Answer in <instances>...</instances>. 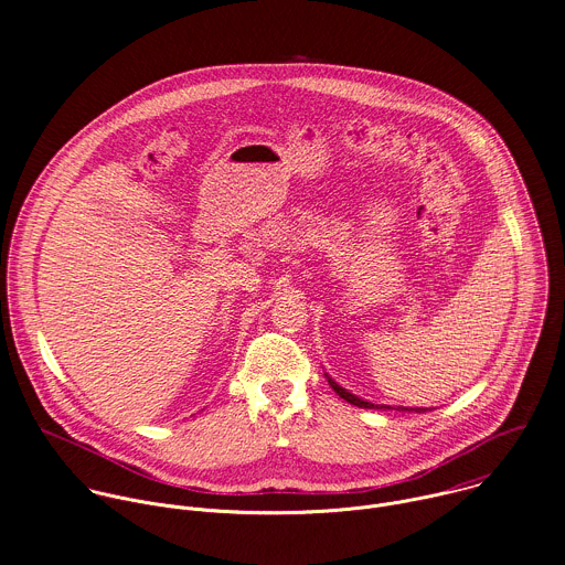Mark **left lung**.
<instances>
[{"mask_svg":"<svg viewBox=\"0 0 565 565\" xmlns=\"http://www.w3.org/2000/svg\"><path fill=\"white\" fill-rule=\"evenodd\" d=\"M327 375V380H329V384L333 386V391L340 395V397H344L347 402H351V405H355V407H360V409H382V412H386V409H395V407H388V405H373V402H366V399H362V397H358V395H353L351 391H347L344 386H340L329 373H324ZM395 412H416V414H425L427 409H409V407H397Z\"/></svg>","mask_w":565,"mask_h":565,"instance_id":"8db88e82","label":"left lung"}]
</instances>
